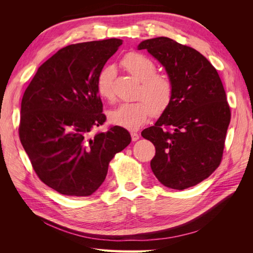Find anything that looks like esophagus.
<instances>
[{
    "instance_id": "34e87169",
    "label": "esophagus",
    "mask_w": 253,
    "mask_h": 253,
    "mask_svg": "<svg viewBox=\"0 0 253 253\" xmlns=\"http://www.w3.org/2000/svg\"><path fill=\"white\" fill-rule=\"evenodd\" d=\"M131 137H132V140L133 141H137L139 139V135L135 133V132H131Z\"/></svg>"
}]
</instances>
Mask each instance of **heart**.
<instances>
[{
    "mask_svg": "<svg viewBox=\"0 0 253 253\" xmlns=\"http://www.w3.org/2000/svg\"><path fill=\"white\" fill-rule=\"evenodd\" d=\"M121 66L140 81L137 98L138 101L124 103L109 114L110 122L126 129L139 128L153 115H162L171 104L173 84L166 74L156 72V64L139 52H128L122 58ZM116 72L113 66H106L99 72L96 89L106 100L114 99V79Z\"/></svg>",
    "mask_w": 253,
    "mask_h": 253,
    "instance_id": "heart-1",
    "label": "heart"
}]
</instances>
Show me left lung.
I'll use <instances>...</instances> for the list:
<instances>
[{"instance_id": "1", "label": "left lung", "mask_w": 253, "mask_h": 253, "mask_svg": "<svg viewBox=\"0 0 253 253\" xmlns=\"http://www.w3.org/2000/svg\"><path fill=\"white\" fill-rule=\"evenodd\" d=\"M173 84L171 104L141 136L154 144L151 169L164 186L183 190L215 171L225 148L231 111L217 71L201 52L158 37L142 41Z\"/></svg>"}]
</instances>
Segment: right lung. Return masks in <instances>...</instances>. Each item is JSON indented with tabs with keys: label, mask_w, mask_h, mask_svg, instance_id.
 <instances>
[{
	"label": "right lung",
	"mask_w": 253,
	"mask_h": 253,
	"mask_svg": "<svg viewBox=\"0 0 253 253\" xmlns=\"http://www.w3.org/2000/svg\"><path fill=\"white\" fill-rule=\"evenodd\" d=\"M121 44L108 39L61 48L38 68L23 95L21 143L38 177L60 194H93L115 154L131 142L117 126L90 135L106 120L97 76Z\"/></svg>",
	"instance_id": "obj_1"
}]
</instances>
